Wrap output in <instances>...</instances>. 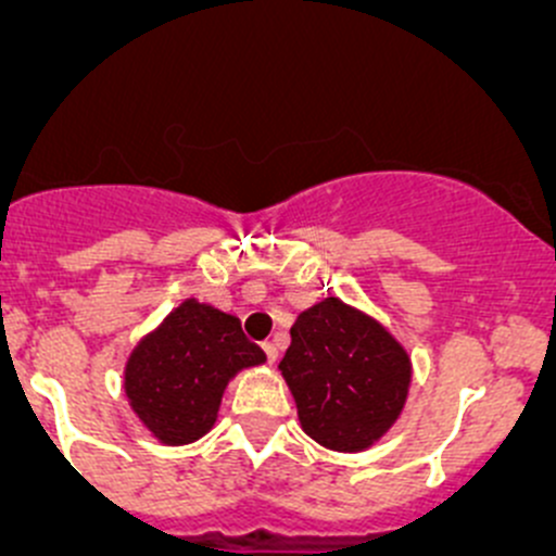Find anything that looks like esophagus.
Listing matches in <instances>:
<instances>
[{
  "instance_id": "esophagus-1",
  "label": "esophagus",
  "mask_w": 556,
  "mask_h": 556,
  "mask_svg": "<svg viewBox=\"0 0 556 556\" xmlns=\"http://www.w3.org/2000/svg\"><path fill=\"white\" fill-rule=\"evenodd\" d=\"M261 346H263V355H266V361H268V363L277 361V346H274L271 341H263Z\"/></svg>"
}]
</instances>
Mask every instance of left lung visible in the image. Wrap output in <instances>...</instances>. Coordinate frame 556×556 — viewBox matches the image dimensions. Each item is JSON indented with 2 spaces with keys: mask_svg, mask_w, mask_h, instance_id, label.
Listing matches in <instances>:
<instances>
[{
  "mask_svg": "<svg viewBox=\"0 0 556 556\" xmlns=\"http://www.w3.org/2000/svg\"><path fill=\"white\" fill-rule=\"evenodd\" d=\"M279 371L304 433L336 452H361L382 439L412 382L406 350L377 319L339 299L299 314Z\"/></svg>",
  "mask_w": 556,
  "mask_h": 556,
  "instance_id": "8db88e82",
  "label": "left lung"
}]
</instances>
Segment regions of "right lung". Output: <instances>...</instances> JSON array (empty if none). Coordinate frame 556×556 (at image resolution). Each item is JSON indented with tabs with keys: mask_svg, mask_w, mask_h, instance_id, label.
Returning a JSON list of instances; mask_svg holds the SVG:
<instances>
[{
	"mask_svg": "<svg viewBox=\"0 0 556 556\" xmlns=\"http://www.w3.org/2000/svg\"><path fill=\"white\" fill-rule=\"evenodd\" d=\"M263 361L237 317L188 299L131 352L126 395L155 439L190 444L215 425L228 379Z\"/></svg>",
	"mask_w": 556,
	"mask_h": 556,
	"instance_id": "add662e5",
	"label": "right lung"
}]
</instances>
